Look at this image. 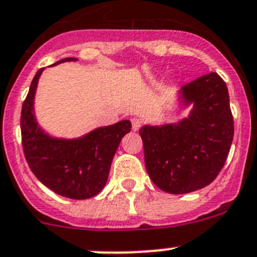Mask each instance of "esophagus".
Returning a JSON list of instances; mask_svg holds the SVG:
<instances>
[{
  "mask_svg": "<svg viewBox=\"0 0 257 257\" xmlns=\"http://www.w3.org/2000/svg\"><path fill=\"white\" fill-rule=\"evenodd\" d=\"M131 124H133V130L138 131L141 127V124H143V121L138 118V117H134V118H131Z\"/></svg>",
  "mask_w": 257,
  "mask_h": 257,
  "instance_id": "obj_1",
  "label": "esophagus"
}]
</instances>
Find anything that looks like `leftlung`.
<instances>
[{
    "instance_id": "1",
    "label": "left lung",
    "mask_w": 257,
    "mask_h": 257,
    "mask_svg": "<svg viewBox=\"0 0 257 257\" xmlns=\"http://www.w3.org/2000/svg\"><path fill=\"white\" fill-rule=\"evenodd\" d=\"M188 117L177 123L140 128L150 180L168 194H188L219 175L232 145L234 126L225 82L216 72L181 88Z\"/></svg>"
}]
</instances>
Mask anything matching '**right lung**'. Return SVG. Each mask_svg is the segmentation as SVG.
I'll use <instances>...</instances> for the list:
<instances>
[{
  "mask_svg": "<svg viewBox=\"0 0 257 257\" xmlns=\"http://www.w3.org/2000/svg\"><path fill=\"white\" fill-rule=\"evenodd\" d=\"M77 61V58H63ZM43 69L38 70L21 109V141L25 159L35 177L63 197L84 200L99 194L105 186L113 157L122 138L131 131V122L98 127L77 139L52 138L38 126L34 96Z\"/></svg>",
  "mask_w": 257,
  "mask_h": 257,
  "instance_id": "obj_1",
  "label": "right lung"
}]
</instances>
